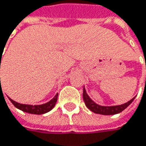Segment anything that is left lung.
Listing matches in <instances>:
<instances>
[{
	"label": "left lung",
	"mask_w": 146,
	"mask_h": 146,
	"mask_svg": "<svg viewBox=\"0 0 146 146\" xmlns=\"http://www.w3.org/2000/svg\"><path fill=\"white\" fill-rule=\"evenodd\" d=\"M82 97H83V101L85 102L86 107H88L90 111H92V112L97 113V114H102V115H115V114H117V113H120L128 107L135 99V98H134L131 100H130L128 102L122 104V105H119V106L102 107V106H99L98 104H96L94 102L92 101V99L87 94L84 88H83Z\"/></svg>",
	"instance_id": "8db88e82"
}]
</instances>
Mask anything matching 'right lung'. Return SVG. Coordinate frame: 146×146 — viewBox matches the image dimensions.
<instances>
[{
    "label": "right lung",
    "instance_id": "add662e5",
    "mask_svg": "<svg viewBox=\"0 0 146 146\" xmlns=\"http://www.w3.org/2000/svg\"><path fill=\"white\" fill-rule=\"evenodd\" d=\"M57 99H58V93L55 95V97L52 99L51 101H49L48 102L43 104V105H25V104H21L18 103L16 102L13 101L12 99L10 98L11 102H12L15 107L20 110H21L25 112H28V113H31V114H36V115H40V114H44L46 113L48 111H51L54 107L55 106L56 102H57Z\"/></svg>",
    "mask_w": 146,
    "mask_h": 146
}]
</instances>
